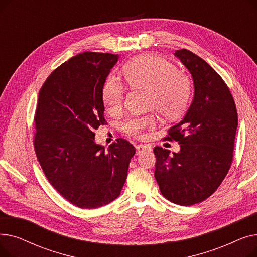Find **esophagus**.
<instances>
[{
    "label": "esophagus",
    "instance_id": "34e87169",
    "mask_svg": "<svg viewBox=\"0 0 257 257\" xmlns=\"http://www.w3.org/2000/svg\"><path fill=\"white\" fill-rule=\"evenodd\" d=\"M136 149H137V154L139 155V154L143 153L144 151H146V150L148 149V146L143 145V144H140V145H137V146H136Z\"/></svg>",
    "mask_w": 257,
    "mask_h": 257
}]
</instances>
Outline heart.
Instances as JSON below:
<instances>
[{
  "label": "heart",
  "mask_w": 257,
  "mask_h": 257,
  "mask_svg": "<svg viewBox=\"0 0 257 257\" xmlns=\"http://www.w3.org/2000/svg\"><path fill=\"white\" fill-rule=\"evenodd\" d=\"M124 75L131 88L149 91L147 106L158 110L166 118H177L185 111L192 94L191 80L167 59L157 55L137 57L125 65ZM101 96L107 111L117 113L124 105L126 86L119 78L109 75L104 81ZM156 124L157 115L151 112L129 116L123 121L121 129L131 137L142 138Z\"/></svg>",
  "instance_id": "b5f03b06"
}]
</instances>
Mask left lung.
Listing matches in <instances>:
<instances>
[{"instance_id": "obj_1", "label": "left lung", "mask_w": 257, "mask_h": 257, "mask_svg": "<svg viewBox=\"0 0 257 257\" xmlns=\"http://www.w3.org/2000/svg\"><path fill=\"white\" fill-rule=\"evenodd\" d=\"M193 76L195 94L179 124L165 140L176 141L180 151L155 147L154 177L169 201L191 206L210 197L223 182L233 160L237 111L222 77L193 52H175Z\"/></svg>"}]
</instances>
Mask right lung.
Instances as JSON below:
<instances>
[{
  "instance_id": "1",
  "label": "right lung",
  "mask_w": 257,
  "mask_h": 257,
  "mask_svg": "<svg viewBox=\"0 0 257 257\" xmlns=\"http://www.w3.org/2000/svg\"><path fill=\"white\" fill-rule=\"evenodd\" d=\"M117 54L84 52L47 78L34 116V150L51 185L73 205L91 209L119 196L136 154L117 139L108 150L94 143V130L106 125L102 86Z\"/></svg>"
}]
</instances>
